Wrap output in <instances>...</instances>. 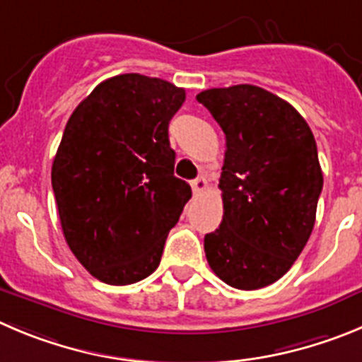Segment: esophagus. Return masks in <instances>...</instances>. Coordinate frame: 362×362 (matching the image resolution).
<instances>
[{"label":"esophagus","instance_id":"esophagus-1","mask_svg":"<svg viewBox=\"0 0 362 362\" xmlns=\"http://www.w3.org/2000/svg\"><path fill=\"white\" fill-rule=\"evenodd\" d=\"M191 187H192V192H194V194H198V192H204L205 189H207V178L198 177L197 180L191 182Z\"/></svg>","mask_w":362,"mask_h":362}]
</instances>
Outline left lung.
<instances>
[{
	"instance_id": "left-lung-1",
	"label": "left lung",
	"mask_w": 362,
	"mask_h": 362,
	"mask_svg": "<svg viewBox=\"0 0 362 362\" xmlns=\"http://www.w3.org/2000/svg\"><path fill=\"white\" fill-rule=\"evenodd\" d=\"M197 100L227 139L223 221L204 239L209 266L235 289L266 288L313 232L323 187L316 141L293 105L257 86L207 89Z\"/></svg>"
}]
</instances>
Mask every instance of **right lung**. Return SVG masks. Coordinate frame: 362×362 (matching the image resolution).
Returning <instances> with one entry per match:
<instances>
[{
    "label": "right lung",
    "instance_id": "1",
    "mask_svg": "<svg viewBox=\"0 0 362 362\" xmlns=\"http://www.w3.org/2000/svg\"><path fill=\"white\" fill-rule=\"evenodd\" d=\"M185 90L139 73L94 87L71 114L53 158L52 185L74 257L110 286L157 269L191 198L173 175L168 127Z\"/></svg>",
    "mask_w": 362,
    "mask_h": 362
}]
</instances>
